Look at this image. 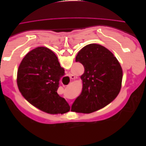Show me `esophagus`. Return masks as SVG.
<instances>
[{
	"instance_id": "1",
	"label": "esophagus",
	"mask_w": 146,
	"mask_h": 146,
	"mask_svg": "<svg viewBox=\"0 0 146 146\" xmlns=\"http://www.w3.org/2000/svg\"><path fill=\"white\" fill-rule=\"evenodd\" d=\"M70 79H72V80H73V79L75 78V76H73V75H70Z\"/></svg>"
}]
</instances>
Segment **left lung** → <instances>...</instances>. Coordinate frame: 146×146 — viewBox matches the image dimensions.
<instances>
[{"instance_id":"left-lung-1","label":"left lung","mask_w":146,"mask_h":146,"mask_svg":"<svg viewBox=\"0 0 146 146\" xmlns=\"http://www.w3.org/2000/svg\"><path fill=\"white\" fill-rule=\"evenodd\" d=\"M76 62L82 63L85 72L81 76L83 88L71 110L91 113L105 107L120 92L122 69L118 60L105 47L90 44L78 52Z\"/></svg>"}]
</instances>
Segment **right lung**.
<instances>
[{
  "label": "right lung",
  "instance_id": "obj_1",
  "mask_svg": "<svg viewBox=\"0 0 146 146\" xmlns=\"http://www.w3.org/2000/svg\"><path fill=\"white\" fill-rule=\"evenodd\" d=\"M64 74L54 53L39 47L22 60L17 70V86L24 98L35 107L47 113L63 114L69 111L70 106L57 90Z\"/></svg>",
  "mask_w": 146,
  "mask_h": 146
}]
</instances>
